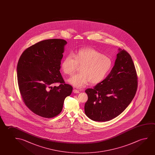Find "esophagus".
<instances>
[{"mask_svg":"<svg viewBox=\"0 0 155 155\" xmlns=\"http://www.w3.org/2000/svg\"><path fill=\"white\" fill-rule=\"evenodd\" d=\"M73 92L74 93H79V91L78 90H76V89H74L73 90Z\"/></svg>","mask_w":155,"mask_h":155,"instance_id":"obj_1","label":"esophagus"}]
</instances>
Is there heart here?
<instances>
[{
    "mask_svg": "<svg viewBox=\"0 0 155 155\" xmlns=\"http://www.w3.org/2000/svg\"><path fill=\"white\" fill-rule=\"evenodd\" d=\"M112 60L107 56L92 48H85L72 55L70 54L62 62V70L68 75L76 71L81 65L80 73L69 79L68 81L77 88H82L90 82L92 84L100 83L106 77L112 67Z\"/></svg>",
    "mask_w": 155,
    "mask_h": 155,
    "instance_id": "b5f03b06",
    "label": "heart"
}]
</instances>
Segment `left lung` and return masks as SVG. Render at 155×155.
Here are the masks:
<instances>
[{"mask_svg":"<svg viewBox=\"0 0 155 155\" xmlns=\"http://www.w3.org/2000/svg\"><path fill=\"white\" fill-rule=\"evenodd\" d=\"M114 65L103 81L85 92L86 116L95 121H110L119 115L134 98L137 88L136 69L130 55L119 49Z\"/></svg>","mask_w":155,"mask_h":155,"instance_id":"1","label":"left lung"}]
</instances>
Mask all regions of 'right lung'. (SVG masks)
I'll return each mask as SVG.
<instances>
[{
	"mask_svg": "<svg viewBox=\"0 0 155 155\" xmlns=\"http://www.w3.org/2000/svg\"><path fill=\"white\" fill-rule=\"evenodd\" d=\"M67 42L62 39L41 41L22 52L17 64L20 92L25 104L35 114L52 118L62 111L72 87L65 83L60 73ZM60 83L58 87H52Z\"/></svg>",
	"mask_w": 155,
	"mask_h": 155,
	"instance_id": "obj_1",
	"label": "right lung"
}]
</instances>
